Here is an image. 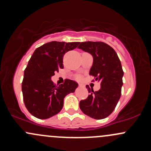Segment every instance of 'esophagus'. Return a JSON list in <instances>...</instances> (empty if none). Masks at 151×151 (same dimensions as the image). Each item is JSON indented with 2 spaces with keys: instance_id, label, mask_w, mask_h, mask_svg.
Instances as JSON below:
<instances>
[{
  "instance_id": "esophagus-1",
  "label": "esophagus",
  "mask_w": 151,
  "mask_h": 151,
  "mask_svg": "<svg viewBox=\"0 0 151 151\" xmlns=\"http://www.w3.org/2000/svg\"><path fill=\"white\" fill-rule=\"evenodd\" d=\"M79 86L81 87V88H82V87H84V85H82V84H79Z\"/></svg>"
}]
</instances>
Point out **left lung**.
<instances>
[{
    "instance_id": "obj_1",
    "label": "left lung",
    "mask_w": 151,
    "mask_h": 151,
    "mask_svg": "<svg viewBox=\"0 0 151 151\" xmlns=\"http://www.w3.org/2000/svg\"><path fill=\"white\" fill-rule=\"evenodd\" d=\"M78 48L93 55L90 75L101 82V89L96 92L87 85L90 95L80 101V108L91 118L103 119L114 111L121 97L124 75L121 61L115 50L105 42H82Z\"/></svg>"
}]
</instances>
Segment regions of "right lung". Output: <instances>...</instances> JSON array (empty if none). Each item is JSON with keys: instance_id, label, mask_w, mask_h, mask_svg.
I'll return each mask as SVG.
<instances>
[{"instance_id": "1", "label": "right lung", "mask_w": 151, "mask_h": 151, "mask_svg": "<svg viewBox=\"0 0 151 151\" xmlns=\"http://www.w3.org/2000/svg\"><path fill=\"white\" fill-rule=\"evenodd\" d=\"M79 44L52 41L37 47L30 58L24 73L22 90L27 109L36 118L46 119L59 113L65 96L78 87L77 82L68 79L56 86L51 77L63 68V55Z\"/></svg>"}]
</instances>
